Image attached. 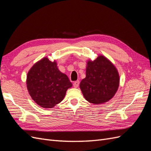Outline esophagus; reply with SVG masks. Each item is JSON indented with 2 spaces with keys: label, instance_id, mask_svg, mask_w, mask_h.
I'll return each mask as SVG.
<instances>
[{
  "label": "esophagus",
  "instance_id": "1",
  "mask_svg": "<svg viewBox=\"0 0 151 151\" xmlns=\"http://www.w3.org/2000/svg\"><path fill=\"white\" fill-rule=\"evenodd\" d=\"M73 86H74V88H77L79 86V81H75L74 84H73Z\"/></svg>",
  "mask_w": 151,
  "mask_h": 151
}]
</instances>
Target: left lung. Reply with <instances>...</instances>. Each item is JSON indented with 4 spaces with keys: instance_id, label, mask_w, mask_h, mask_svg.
<instances>
[{
    "instance_id": "1",
    "label": "left lung",
    "mask_w": 151,
    "mask_h": 151,
    "mask_svg": "<svg viewBox=\"0 0 151 151\" xmlns=\"http://www.w3.org/2000/svg\"><path fill=\"white\" fill-rule=\"evenodd\" d=\"M120 76L115 66L104 56L87 62L86 77L81 81L80 89L84 98L94 104L109 101L118 89Z\"/></svg>"
}]
</instances>
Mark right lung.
Segmentation results:
<instances>
[{
	"label": "right lung",
	"mask_w": 151,
	"mask_h": 151,
	"mask_svg": "<svg viewBox=\"0 0 151 151\" xmlns=\"http://www.w3.org/2000/svg\"><path fill=\"white\" fill-rule=\"evenodd\" d=\"M27 89L33 101L45 108H53L64 98L72 84L59 70L55 60L44 57L33 65L26 77Z\"/></svg>",
	"instance_id": "right-lung-1"
}]
</instances>
